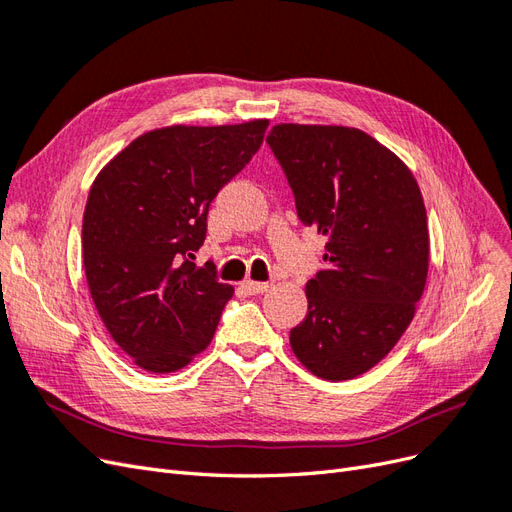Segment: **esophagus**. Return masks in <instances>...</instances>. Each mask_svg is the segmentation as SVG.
I'll return each instance as SVG.
<instances>
[{"mask_svg":"<svg viewBox=\"0 0 512 512\" xmlns=\"http://www.w3.org/2000/svg\"><path fill=\"white\" fill-rule=\"evenodd\" d=\"M241 286L247 294H262L271 288L269 282H254V280H245Z\"/></svg>","mask_w":512,"mask_h":512,"instance_id":"obj_1","label":"esophagus"}]
</instances>
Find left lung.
I'll return each mask as SVG.
<instances>
[{
    "label": "left lung",
    "mask_w": 512,
    "mask_h": 512,
    "mask_svg": "<svg viewBox=\"0 0 512 512\" xmlns=\"http://www.w3.org/2000/svg\"><path fill=\"white\" fill-rule=\"evenodd\" d=\"M267 143L299 220L327 237V269L305 286L307 316L290 331L292 352L322 380H352L395 348L423 297L429 228L421 188L359 128L277 123Z\"/></svg>",
    "instance_id": "8db88e82"
}]
</instances>
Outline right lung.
I'll return each instance as SVG.
<instances>
[{"instance_id": "add662e5", "label": "right lung", "mask_w": 512, "mask_h": 512, "mask_svg": "<svg viewBox=\"0 0 512 512\" xmlns=\"http://www.w3.org/2000/svg\"><path fill=\"white\" fill-rule=\"evenodd\" d=\"M269 119L145 132L108 162L83 213V265L91 299L136 367L170 374L213 339L230 284L205 243L211 200L260 149Z\"/></svg>"}]
</instances>
